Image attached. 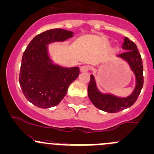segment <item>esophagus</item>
Instances as JSON below:
<instances>
[{
    "mask_svg": "<svg viewBox=\"0 0 154 154\" xmlns=\"http://www.w3.org/2000/svg\"><path fill=\"white\" fill-rule=\"evenodd\" d=\"M80 72L82 73H85L87 72L88 70H89V68H88V66H82L80 69Z\"/></svg>",
    "mask_w": 154,
    "mask_h": 154,
    "instance_id": "1",
    "label": "esophagus"
}]
</instances>
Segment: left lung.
Returning <instances> with one entry per match:
<instances>
[{
  "instance_id": "obj_1",
  "label": "left lung",
  "mask_w": 154,
  "mask_h": 154,
  "mask_svg": "<svg viewBox=\"0 0 154 154\" xmlns=\"http://www.w3.org/2000/svg\"><path fill=\"white\" fill-rule=\"evenodd\" d=\"M122 48L127 51L119 54V57L128 63L137 78L136 88L131 95L125 98H119L111 94H103L97 88L93 75H91L88 86V97L94 106L106 112L117 113L130 108L137 100L143 87V66L141 55L137 49V45L125 37Z\"/></svg>"
}]
</instances>
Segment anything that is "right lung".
Returning a JSON list of instances; mask_svg holds the SVG:
<instances>
[{
  "label": "right lung",
  "instance_id": "add662e5",
  "mask_svg": "<svg viewBox=\"0 0 154 154\" xmlns=\"http://www.w3.org/2000/svg\"><path fill=\"white\" fill-rule=\"evenodd\" d=\"M70 31L53 29L39 34L29 43L22 57L19 82L25 97L40 108L57 106L69 86L80 74L79 67L53 65L47 54V44L72 38Z\"/></svg>",
  "mask_w": 154,
  "mask_h": 154
}]
</instances>
